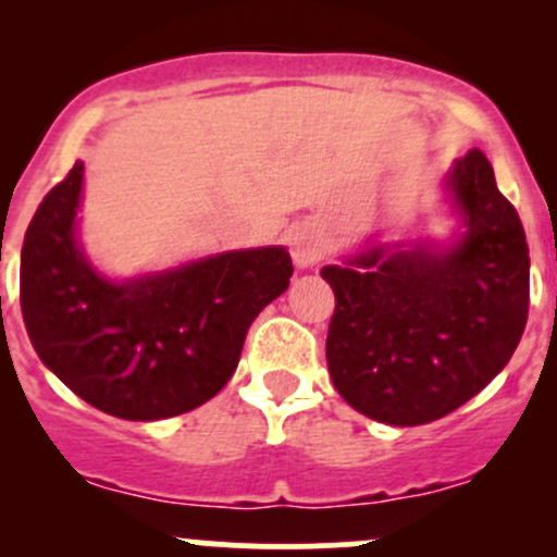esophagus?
I'll return each instance as SVG.
<instances>
[{
	"instance_id": "esophagus-1",
	"label": "esophagus",
	"mask_w": 557,
	"mask_h": 557,
	"mask_svg": "<svg viewBox=\"0 0 557 557\" xmlns=\"http://www.w3.org/2000/svg\"><path fill=\"white\" fill-rule=\"evenodd\" d=\"M322 238H319V233L314 227L309 225H296L290 230V253H293V261H296V267L300 270H309V267H314L319 259H322Z\"/></svg>"
}]
</instances>
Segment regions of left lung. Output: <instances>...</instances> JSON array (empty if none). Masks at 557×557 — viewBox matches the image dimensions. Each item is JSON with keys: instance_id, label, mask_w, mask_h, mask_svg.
<instances>
[{"instance_id": "left-lung-1", "label": "left lung", "mask_w": 557, "mask_h": 557, "mask_svg": "<svg viewBox=\"0 0 557 557\" xmlns=\"http://www.w3.org/2000/svg\"><path fill=\"white\" fill-rule=\"evenodd\" d=\"M466 235L447 253L372 248L324 267L335 293L327 367L363 417L395 426L443 419L487 387L529 317V246L484 151L447 175Z\"/></svg>"}]
</instances>
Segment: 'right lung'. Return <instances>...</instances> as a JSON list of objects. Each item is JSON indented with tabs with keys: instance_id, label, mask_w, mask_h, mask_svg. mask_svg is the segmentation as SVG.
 Masks as SVG:
<instances>
[{
	"instance_id": "1",
	"label": "right lung",
	"mask_w": 557,
	"mask_h": 557,
	"mask_svg": "<svg viewBox=\"0 0 557 557\" xmlns=\"http://www.w3.org/2000/svg\"><path fill=\"white\" fill-rule=\"evenodd\" d=\"M81 183L83 162H75L38 203L23 240L21 309L38 359L110 417L194 411L225 387L251 322L285 293L290 253L233 251L110 283L75 243Z\"/></svg>"
}]
</instances>
